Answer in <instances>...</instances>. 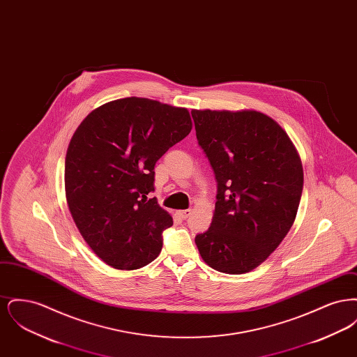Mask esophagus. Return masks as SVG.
Segmentation results:
<instances>
[{
    "mask_svg": "<svg viewBox=\"0 0 357 357\" xmlns=\"http://www.w3.org/2000/svg\"><path fill=\"white\" fill-rule=\"evenodd\" d=\"M178 214H179V217H181L182 220H187V218L191 215V210H190V208H187V210H182V211H179Z\"/></svg>",
    "mask_w": 357,
    "mask_h": 357,
    "instance_id": "esophagus-1",
    "label": "esophagus"
}]
</instances>
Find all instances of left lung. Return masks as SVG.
Here are the masks:
<instances>
[{"mask_svg":"<svg viewBox=\"0 0 357 357\" xmlns=\"http://www.w3.org/2000/svg\"><path fill=\"white\" fill-rule=\"evenodd\" d=\"M199 147L217 181L207 231L195 243L204 262L227 274L250 272L288 234L304 172L287 132L257 111H191Z\"/></svg>","mask_w":357,"mask_h":357,"instance_id":"obj_1","label":"left lung"}]
</instances>
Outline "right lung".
I'll use <instances>...</instances> for the list:
<instances>
[{
    "label": "right lung",
    "instance_id": "add662e5",
    "mask_svg": "<svg viewBox=\"0 0 357 357\" xmlns=\"http://www.w3.org/2000/svg\"><path fill=\"white\" fill-rule=\"evenodd\" d=\"M186 108L124 98L93 109L66 156L69 211L85 242L120 271L153 262L172 218L149 199L155 163L191 131Z\"/></svg>",
    "mask_w": 357,
    "mask_h": 357
}]
</instances>
